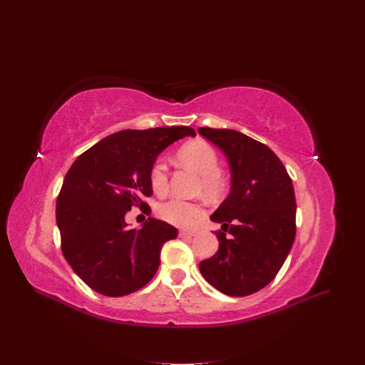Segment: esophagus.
Instances as JSON below:
<instances>
[{
  "label": "esophagus",
  "mask_w": 365,
  "mask_h": 365,
  "mask_svg": "<svg viewBox=\"0 0 365 365\" xmlns=\"http://www.w3.org/2000/svg\"><path fill=\"white\" fill-rule=\"evenodd\" d=\"M193 235H195V232H190V231H179L180 238H192Z\"/></svg>",
  "instance_id": "esophagus-1"
}]
</instances>
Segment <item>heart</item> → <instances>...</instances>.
<instances>
[{"mask_svg":"<svg viewBox=\"0 0 365 365\" xmlns=\"http://www.w3.org/2000/svg\"><path fill=\"white\" fill-rule=\"evenodd\" d=\"M178 160L199 175L197 187L206 196H221L227 187L224 175L220 170V159L217 150L206 141L195 140L186 143L178 150ZM150 185L153 190L163 195L169 189L168 165L163 159L155 160L150 168ZM203 206L197 202H189L183 199H170L159 206V215L163 221L180 227L189 228L203 215Z\"/></svg>","mask_w":365,"mask_h":365,"instance_id":"heart-1","label":"heart"}]
</instances>
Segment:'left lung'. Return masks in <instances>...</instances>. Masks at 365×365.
<instances>
[{"label":"left lung","instance_id":"1","mask_svg":"<svg viewBox=\"0 0 365 365\" xmlns=\"http://www.w3.org/2000/svg\"><path fill=\"white\" fill-rule=\"evenodd\" d=\"M197 133L225 153L231 168V192L211 217L222 224L215 232L220 248L199 270L220 292L248 296L276 277L293 245V183L266 144L235 130L200 127Z\"/></svg>","mask_w":365,"mask_h":365}]
</instances>
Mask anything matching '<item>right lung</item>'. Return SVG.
I'll return each mask as SVG.
<instances>
[{
	"label": "right lung",
	"mask_w": 365,
	"mask_h": 365,
	"mask_svg": "<svg viewBox=\"0 0 365 365\" xmlns=\"http://www.w3.org/2000/svg\"><path fill=\"white\" fill-rule=\"evenodd\" d=\"M196 135L190 127H158L114 133L73 162L56 202L61 245L73 272L103 296H125L144 287L160 264V250L178 230L148 218L130 230L133 206L150 214L141 200L151 196L150 168L172 143Z\"/></svg>",
	"instance_id": "add662e5"
}]
</instances>
